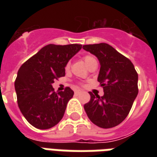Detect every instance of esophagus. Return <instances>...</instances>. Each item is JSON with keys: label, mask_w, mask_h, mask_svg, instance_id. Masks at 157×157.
I'll list each match as a JSON object with an SVG mask.
<instances>
[{"label": "esophagus", "mask_w": 157, "mask_h": 157, "mask_svg": "<svg viewBox=\"0 0 157 157\" xmlns=\"http://www.w3.org/2000/svg\"><path fill=\"white\" fill-rule=\"evenodd\" d=\"M81 92H82V91H81V90H75V95H79V94H80Z\"/></svg>", "instance_id": "obj_1"}]
</instances>
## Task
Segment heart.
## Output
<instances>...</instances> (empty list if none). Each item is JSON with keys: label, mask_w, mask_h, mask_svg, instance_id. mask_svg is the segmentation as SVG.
I'll return each instance as SVG.
<instances>
[{"label": "heart", "mask_w": 157, "mask_h": 157, "mask_svg": "<svg viewBox=\"0 0 157 157\" xmlns=\"http://www.w3.org/2000/svg\"><path fill=\"white\" fill-rule=\"evenodd\" d=\"M82 59H83V60H84V62H85V64L86 65H88L90 62L95 59V58H94V57H92V55H85V56H83V58ZM69 68H70V63H67L66 65H65V69H66V70H68Z\"/></svg>", "instance_id": "heart-1"}]
</instances>
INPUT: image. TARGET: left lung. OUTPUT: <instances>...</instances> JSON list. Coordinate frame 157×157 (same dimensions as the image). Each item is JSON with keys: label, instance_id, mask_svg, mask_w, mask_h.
<instances>
[{"label": "left lung", "instance_id": "1", "mask_svg": "<svg viewBox=\"0 0 157 157\" xmlns=\"http://www.w3.org/2000/svg\"><path fill=\"white\" fill-rule=\"evenodd\" d=\"M83 48L96 55L100 62L98 82L104 95H93L84 105L91 121L102 128L115 127L128 116L138 94V74L127 57L111 45L101 43L83 45Z\"/></svg>", "mask_w": 157, "mask_h": 157}]
</instances>
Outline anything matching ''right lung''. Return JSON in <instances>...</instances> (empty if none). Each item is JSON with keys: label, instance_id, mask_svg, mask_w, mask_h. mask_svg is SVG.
I'll return each instance as SVG.
<instances>
[{"label": "right lung", "instance_id": "1", "mask_svg": "<svg viewBox=\"0 0 157 157\" xmlns=\"http://www.w3.org/2000/svg\"><path fill=\"white\" fill-rule=\"evenodd\" d=\"M82 47L46 45L19 68L15 81L17 104L33 127L48 129L62 119L74 92L67 86L64 92H55L52 83L65 76V65Z\"/></svg>", "mask_w": 157, "mask_h": 157}]
</instances>
